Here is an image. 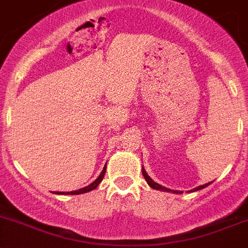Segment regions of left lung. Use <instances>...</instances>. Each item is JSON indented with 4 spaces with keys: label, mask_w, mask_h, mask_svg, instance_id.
<instances>
[{
    "label": "left lung",
    "mask_w": 248,
    "mask_h": 248,
    "mask_svg": "<svg viewBox=\"0 0 248 248\" xmlns=\"http://www.w3.org/2000/svg\"><path fill=\"white\" fill-rule=\"evenodd\" d=\"M142 175H143V178H145V180L147 181V184H148V185H150L151 187H152V188H155V190H162V191H167V192H170V191H171L170 188H167V187H164V186L159 185V184L155 183V181H153L152 179H151L150 176H148V174L146 173V170H145V168H143V167H142ZM208 185H211V183H207V184H204V185L197 186V187L192 188V190H190V191H188V192H193V191H199V190H202V188L207 187V186H208ZM171 192H174V193H183V192H181V191H171Z\"/></svg>",
    "instance_id": "1"
}]
</instances>
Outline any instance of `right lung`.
I'll return each mask as SVG.
<instances>
[{
  "label": "right lung",
  "mask_w": 248,
  "mask_h": 248,
  "mask_svg": "<svg viewBox=\"0 0 248 248\" xmlns=\"http://www.w3.org/2000/svg\"><path fill=\"white\" fill-rule=\"evenodd\" d=\"M106 167H107V164H106V166H105V168H103L102 173L100 174V176H98V178L96 179V180L93 181V183H91L90 185L85 186V187L80 188V190L70 191V192H56V193H58V195H80V193H85V192H89V191L93 190V188H96V187H97V186H98V184H100L101 181H102L103 176H105V174H106Z\"/></svg>",
  "instance_id": "add662e5"
}]
</instances>
